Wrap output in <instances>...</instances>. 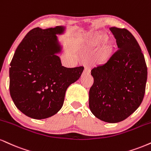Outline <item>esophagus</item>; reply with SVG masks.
Segmentation results:
<instances>
[{
	"label": "esophagus",
	"mask_w": 151,
	"mask_h": 151,
	"mask_svg": "<svg viewBox=\"0 0 151 151\" xmlns=\"http://www.w3.org/2000/svg\"><path fill=\"white\" fill-rule=\"evenodd\" d=\"M91 69L89 67H85L84 68V73L86 74H90Z\"/></svg>",
	"instance_id": "1"
}]
</instances>
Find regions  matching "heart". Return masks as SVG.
<instances>
[{"label": "heart", "instance_id": "obj_1", "mask_svg": "<svg viewBox=\"0 0 151 151\" xmlns=\"http://www.w3.org/2000/svg\"><path fill=\"white\" fill-rule=\"evenodd\" d=\"M108 36L103 34L96 33L88 38L86 41V47L88 49L97 48L101 44L108 41ZM112 55V49L110 46H105L101 50L99 54V59L101 61H106Z\"/></svg>", "mask_w": 151, "mask_h": 151}]
</instances>
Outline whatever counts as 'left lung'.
Returning <instances> with one entry per match:
<instances>
[{"instance_id":"left-lung-1","label":"left lung","mask_w":151,"mask_h":151,"mask_svg":"<svg viewBox=\"0 0 151 151\" xmlns=\"http://www.w3.org/2000/svg\"><path fill=\"white\" fill-rule=\"evenodd\" d=\"M119 49L105 64L91 70L89 108L101 120H124L139 108L146 91L147 66L141 47L129 31L110 27Z\"/></svg>"}]
</instances>
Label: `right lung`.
I'll return each instance as SVG.
<instances>
[{
	"mask_svg": "<svg viewBox=\"0 0 151 151\" xmlns=\"http://www.w3.org/2000/svg\"><path fill=\"white\" fill-rule=\"evenodd\" d=\"M63 30L62 27L32 29L17 46L10 63V96L16 107L33 119H46L57 113L67 88L83 70L81 66H62L56 55L60 50L56 34Z\"/></svg>",
	"mask_w": 151,
	"mask_h": 151,
	"instance_id": "1",
	"label": "right lung"
}]
</instances>
